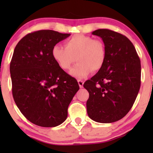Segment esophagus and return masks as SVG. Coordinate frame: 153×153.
I'll return each mask as SVG.
<instances>
[{"mask_svg":"<svg viewBox=\"0 0 153 153\" xmlns=\"http://www.w3.org/2000/svg\"><path fill=\"white\" fill-rule=\"evenodd\" d=\"M78 82L79 87H80V88H82L83 87V83H84V82L82 81V80H78Z\"/></svg>","mask_w":153,"mask_h":153,"instance_id":"1","label":"esophagus"}]
</instances>
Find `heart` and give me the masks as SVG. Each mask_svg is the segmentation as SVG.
I'll return each instance as SVG.
<instances>
[{
    "instance_id": "heart-1",
    "label": "heart",
    "mask_w": 153,
    "mask_h": 153,
    "mask_svg": "<svg viewBox=\"0 0 153 153\" xmlns=\"http://www.w3.org/2000/svg\"><path fill=\"white\" fill-rule=\"evenodd\" d=\"M65 46L54 45L52 49V58L64 71L69 70L76 58L78 63L70 71L74 78L82 79L92 71H99L106 61V47L100 39L78 34L67 39Z\"/></svg>"
}]
</instances>
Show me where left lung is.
Returning a JSON list of instances; mask_svg holds the SVG:
<instances>
[{"instance_id": "8db88e82", "label": "left lung", "mask_w": 153, "mask_h": 153, "mask_svg": "<svg viewBox=\"0 0 153 153\" xmlns=\"http://www.w3.org/2000/svg\"><path fill=\"white\" fill-rule=\"evenodd\" d=\"M92 34L102 39L106 57L102 68L83 85L89 93L87 113L96 122H115L127 115L137 96L140 59L133 44L124 35L106 29Z\"/></svg>"}]
</instances>
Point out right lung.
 <instances>
[{
  "label": "right lung",
  "mask_w": 153,
  "mask_h": 153,
  "mask_svg": "<svg viewBox=\"0 0 153 153\" xmlns=\"http://www.w3.org/2000/svg\"><path fill=\"white\" fill-rule=\"evenodd\" d=\"M70 36L52 30L34 31L23 37L13 52L10 64L13 99L22 114L40 127L64 122L79 90L77 80L52 56V47Z\"/></svg>",
  "instance_id": "right-lung-1"
}]
</instances>
